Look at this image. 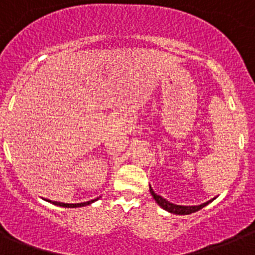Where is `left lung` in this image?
<instances>
[{
    "instance_id": "obj_1",
    "label": "left lung",
    "mask_w": 255,
    "mask_h": 255,
    "mask_svg": "<svg viewBox=\"0 0 255 255\" xmlns=\"http://www.w3.org/2000/svg\"><path fill=\"white\" fill-rule=\"evenodd\" d=\"M150 193L153 197V199L156 201L157 205L160 206V207H163L164 210L172 212V214H176V215H189V214L197 212L211 202V201H208L206 202V203H202V205L199 206H178V205H173V203L168 202L167 199H164L163 197H160V195H157L156 193L151 189V186H150Z\"/></svg>"
}]
</instances>
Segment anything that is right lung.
<instances>
[{
    "instance_id": "obj_1",
    "label": "right lung",
    "mask_w": 255,
    "mask_h": 255,
    "mask_svg": "<svg viewBox=\"0 0 255 255\" xmlns=\"http://www.w3.org/2000/svg\"><path fill=\"white\" fill-rule=\"evenodd\" d=\"M96 199H92V201H88V202H83V203H61V202H52L53 205L56 206H61V207H83V206H87L92 202H95Z\"/></svg>"
}]
</instances>
